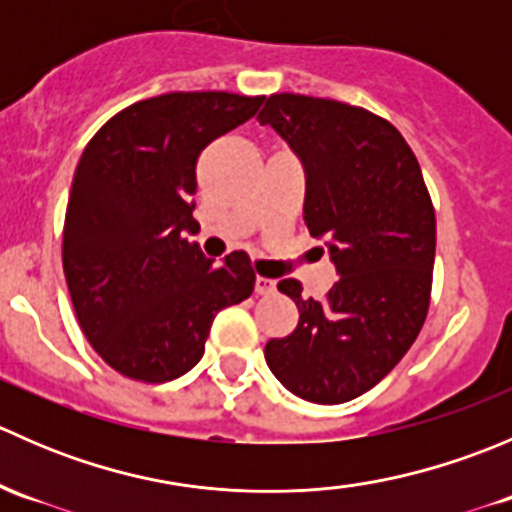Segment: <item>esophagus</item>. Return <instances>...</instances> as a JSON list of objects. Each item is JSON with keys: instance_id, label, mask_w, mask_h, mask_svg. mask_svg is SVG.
Returning <instances> with one entry per match:
<instances>
[{"instance_id": "34e87169", "label": "esophagus", "mask_w": 512, "mask_h": 512, "mask_svg": "<svg viewBox=\"0 0 512 512\" xmlns=\"http://www.w3.org/2000/svg\"><path fill=\"white\" fill-rule=\"evenodd\" d=\"M277 289V282L270 280V277H255V292L257 294H272Z\"/></svg>"}]
</instances>
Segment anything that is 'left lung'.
Masks as SVG:
<instances>
[{
    "label": "left lung",
    "instance_id": "8db88e82",
    "mask_svg": "<svg viewBox=\"0 0 512 512\" xmlns=\"http://www.w3.org/2000/svg\"><path fill=\"white\" fill-rule=\"evenodd\" d=\"M272 126L304 168V223L339 280L322 302L297 280L299 324L265 359L287 391L344 404L379 384L416 342L431 299L436 215L421 165L399 131L359 106L299 94L267 98Z\"/></svg>",
    "mask_w": 512,
    "mask_h": 512
}]
</instances>
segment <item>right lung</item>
Instances as JSON below:
<instances>
[{
  "label": "right lung",
  "mask_w": 512,
  "mask_h": 512,
  "mask_svg": "<svg viewBox=\"0 0 512 512\" xmlns=\"http://www.w3.org/2000/svg\"><path fill=\"white\" fill-rule=\"evenodd\" d=\"M262 96L163 94L123 108L76 165L64 220V275L96 354L128 379L163 384L193 369L220 309L255 289L245 252L220 265L195 235V165L250 121Z\"/></svg>",
  "instance_id": "1"
}]
</instances>
